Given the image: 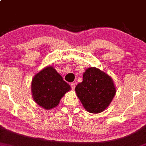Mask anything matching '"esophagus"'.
<instances>
[{
	"label": "esophagus",
	"mask_w": 146,
	"mask_h": 146,
	"mask_svg": "<svg viewBox=\"0 0 146 146\" xmlns=\"http://www.w3.org/2000/svg\"><path fill=\"white\" fill-rule=\"evenodd\" d=\"M70 86H71L72 89V90H74L75 86H76V84H75V83H71V84H70Z\"/></svg>",
	"instance_id": "esophagus-1"
}]
</instances>
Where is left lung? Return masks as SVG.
<instances>
[{
    "instance_id": "1",
    "label": "left lung",
    "mask_w": 146,
    "mask_h": 146,
    "mask_svg": "<svg viewBox=\"0 0 146 146\" xmlns=\"http://www.w3.org/2000/svg\"><path fill=\"white\" fill-rule=\"evenodd\" d=\"M75 90L85 109L92 113L106 109L115 94L112 79L96 67L86 70L83 81L76 85Z\"/></svg>"
}]
</instances>
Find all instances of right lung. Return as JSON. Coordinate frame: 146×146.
Instances as JSON below:
<instances>
[{
    "instance_id": "add662e5",
    "label": "right lung",
    "mask_w": 146,
    "mask_h": 146,
    "mask_svg": "<svg viewBox=\"0 0 146 146\" xmlns=\"http://www.w3.org/2000/svg\"><path fill=\"white\" fill-rule=\"evenodd\" d=\"M33 100L45 109L56 107L70 86L52 67H46L33 77L31 83Z\"/></svg>"
}]
</instances>
